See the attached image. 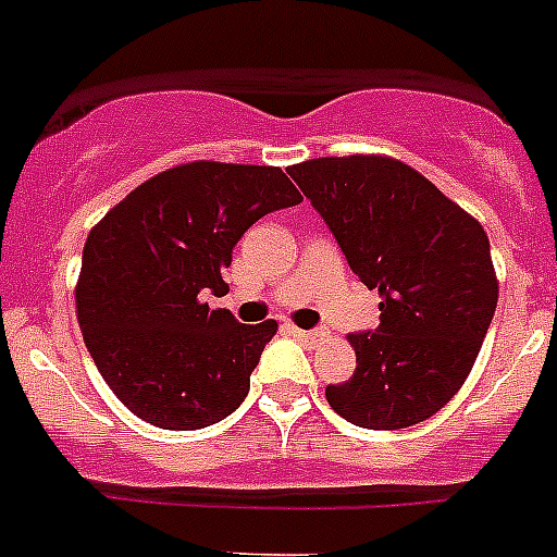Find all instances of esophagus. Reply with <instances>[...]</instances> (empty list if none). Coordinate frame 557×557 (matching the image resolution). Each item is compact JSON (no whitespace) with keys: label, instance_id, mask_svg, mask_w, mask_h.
<instances>
[{"label":"esophagus","instance_id":"obj_1","mask_svg":"<svg viewBox=\"0 0 557 557\" xmlns=\"http://www.w3.org/2000/svg\"><path fill=\"white\" fill-rule=\"evenodd\" d=\"M287 332L293 334V337L301 339V343H307V346H318V343H323V334L307 332V329H298V326H293V323H287Z\"/></svg>","mask_w":557,"mask_h":557}]
</instances>
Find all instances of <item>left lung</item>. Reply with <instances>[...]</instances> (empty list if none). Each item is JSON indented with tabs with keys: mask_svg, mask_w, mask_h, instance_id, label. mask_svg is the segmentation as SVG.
Returning a JSON list of instances; mask_svg holds the SVG:
<instances>
[{
	"mask_svg": "<svg viewBox=\"0 0 557 557\" xmlns=\"http://www.w3.org/2000/svg\"><path fill=\"white\" fill-rule=\"evenodd\" d=\"M368 289L379 326L348 334L357 371L326 387L337 416L407 430L469 379L494 321L499 282L482 225L421 172L391 156H329L289 166Z\"/></svg>",
	"mask_w": 557,
	"mask_h": 557,
	"instance_id": "left-lung-1",
	"label": "left lung"
}]
</instances>
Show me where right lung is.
<instances>
[{
    "label": "right lung",
    "instance_id": "add662e5",
    "mask_svg": "<svg viewBox=\"0 0 557 557\" xmlns=\"http://www.w3.org/2000/svg\"><path fill=\"white\" fill-rule=\"evenodd\" d=\"M301 203L278 166L189 161L152 175L88 231L77 323L122 405L161 430H203L243 405L278 323L211 309L239 236Z\"/></svg>",
    "mask_w": 557,
    "mask_h": 557
}]
</instances>
